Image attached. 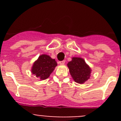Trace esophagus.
Here are the masks:
<instances>
[{
  "label": "esophagus",
  "mask_w": 121,
  "mask_h": 121,
  "mask_svg": "<svg viewBox=\"0 0 121 121\" xmlns=\"http://www.w3.org/2000/svg\"><path fill=\"white\" fill-rule=\"evenodd\" d=\"M59 64H65V61L63 60V61H59Z\"/></svg>",
  "instance_id": "34e87169"
}]
</instances>
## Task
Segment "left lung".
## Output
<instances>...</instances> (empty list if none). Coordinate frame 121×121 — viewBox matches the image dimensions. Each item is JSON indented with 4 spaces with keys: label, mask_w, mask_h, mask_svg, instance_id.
Listing matches in <instances>:
<instances>
[{
    "label": "left lung",
    "mask_w": 121,
    "mask_h": 121,
    "mask_svg": "<svg viewBox=\"0 0 121 121\" xmlns=\"http://www.w3.org/2000/svg\"><path fill=\"white\" fill-rule=\"evenodd\" d=\"M67 66L69 73L75 82L83 84L90 78L91 69L83 58L73 57L72 60L68 63Z\"/></svg>",
    "instance_id": "1"
}]
</instances>
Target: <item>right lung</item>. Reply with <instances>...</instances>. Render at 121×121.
<instances>
[{
  "instance_id": "right-lung-1",
  "label": "right lung",
  "mask_w": 121,
  "mask_h": 121,
  "mask_svg": "<svg viewBox=\"0 0 121 121\" xmlns=\"http://www.w3.org/2000/svg\"><path fill=\"white\" fill-rule=\"evenodd\" d=\"M57 65L55 59L48 55L42 54L33 63L31 71L32 74H35L39 80H44L49 77Z\"/></svg>"
}]
</instances>
